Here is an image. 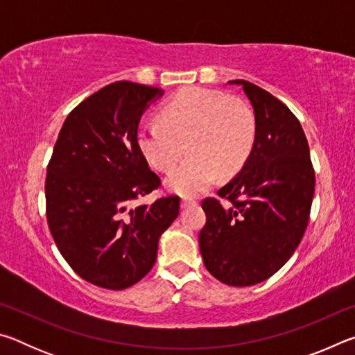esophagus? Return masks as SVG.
Listing matches in <instances>:
<instances>
[{"label":"esophagus","instance_id":"34e87169","mask_svg":"<svg viewBox=\"0 0 355 355\" xmlns=\"http://www.w3.org/2000/svg\"><path fill=\"white\" fill-rule=\"evenodd\" d=\"M192 205H197V200H192V199H182V208L192 207Z\"/></svg>","mask_w":355,"mask_h":355}]
</instances>
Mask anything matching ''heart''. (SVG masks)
Here are the masks:
<instances>
[{"mask_svg": "<svg viewBox=\"0 0 355 355\" xmlns=\"http://www.w3.org/2000/svg\"><path fill=\"white\" fill-rule=\"evenodd\" d=\"M163 122L137 130V146L158 171H169L184 152L191 153L166 177V186L183 196L205 191L218 177L241 169L257 135L255 116L241 100L205 87L177 94L161 111Z\"/></svg>", "mask_w": 355, "mask_h": 355, "instance_id": "obj_1", "label": "heart"}]
</instances>
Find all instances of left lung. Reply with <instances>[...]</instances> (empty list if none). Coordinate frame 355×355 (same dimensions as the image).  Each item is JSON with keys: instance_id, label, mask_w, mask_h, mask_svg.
Returning <instances> with one entry per match:
<instances>
[{"instance_id": "1", "label": "left lung", "mask_w": 355, "mask_h": 355, "mask_svg": "<svg viewBox=\"0 0 355 355\" xmlns=\"http://www.w3.org/2000/svg\"><path fill=\"white\" fill-rule=\"evenodd\" d=\"M238 84L255 114L252 152L236 177L218 191L228 200L202 202L203 264L225 285L250 286L275 274L297 249L309 224L315 171L296 116L274 95L244 80Z\"/></svg>"}]
</instances>
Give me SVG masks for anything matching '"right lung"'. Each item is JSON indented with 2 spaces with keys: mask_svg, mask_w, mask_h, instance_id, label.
Returning <instances> with one entry per match:
<instances>
[{
  "mask_svg": "<svg viewBox=\"0 0 355 355\" xmlns=\"http://www.w3.org/2000/svg\"><path fill=\"white\" fill-rule=\"evenodd\" d=\"M163 94L131 81L107 84L69 114L46 167L53 239L81 279L106 290H125L148 274L180 211L177 196L135 205L159 186L137 146V127Z\"/></svg>",
  "mask_w": 355,
  "mask_h": 355,
  "instance_id": "add662e5",
  "label": "right lung"
}]
</instances>
